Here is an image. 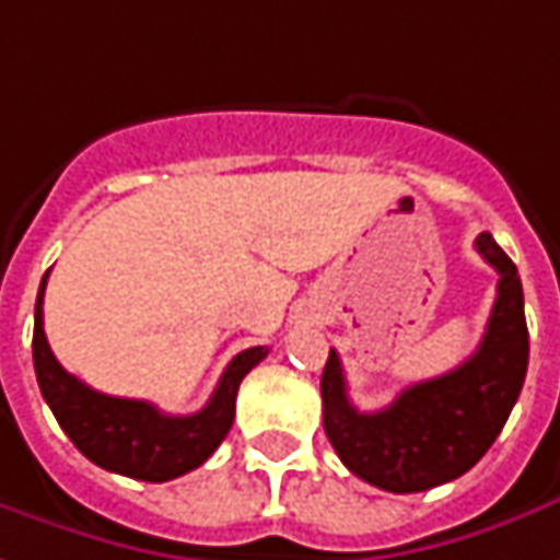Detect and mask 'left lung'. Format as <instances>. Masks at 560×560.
Returning <instances> with one entry per match:
<instances>
[{
    "label": "left lung",
    "mask_w": 560,
    "mask_h": 560,
    "mask_svg": "<svg viewBox=\"0 0 560 560\" xmlns=\"http://www.w3.org/2000/svg\"><path fill=\"white\" fill-rule=\"evenodd\" d=\"M475 250L500 272L497 303L478 349L451 374L413 383L389 408L361 413L330 349L322 374L325 432L346 469L374 488L420 493L466 475L518 401L530 355L518 269L490 232L475 238Z\"/></svg>",
    "instance_id": "8db88e82"
}]
</instances>
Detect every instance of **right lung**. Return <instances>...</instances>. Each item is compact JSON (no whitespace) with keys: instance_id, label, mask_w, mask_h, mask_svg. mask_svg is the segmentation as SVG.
Wrapping results in <instances>:
<instances>
[{"instance_id":"add662e5","label":"right lung","mask_w":560,"mask_h":560,"mask_svg":"<svg viewBox=\"0 0 560 560\" xmlns=\"http://www.w3.org/2000/svg\"><path fill=\"white\" fill-rule=\"evenodd\" d=\"M42 276L39 296H36V325H33V364L39 380L42 398L57 417L60 429L70 441L89 456L94 466L116 471L137 481H171L186 471L199 469L208 456L226 439L235 417V395L238 383L250 368H257L269 355V346H250L230 361L217 383L214 395L199 413L171 417L137 398H116L91 389L60 368L42 328V296H45Z\"/></svg>"}]
</instances>
